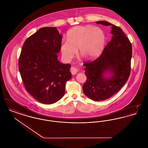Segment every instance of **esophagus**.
<instances>
[{
	"label": "esophagus",
	"mask_w": 148,
	"mask_h": 148,
	"mask_svg": "<svg viewBox=\"0 0 148 148\" xmlns=\"http://www.w3.org/2000/svg\"><path fill=\"white\" fill-rule=\"evenodd\" d=\"M79 71V68H77L76 67L72 66L71 68V71L73 75H75L77 73V72Z\"/></svg>",
	"instance_id": "34e87169"
}]
</instances>
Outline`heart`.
Segmentation results:
<instances>
[{"mask_svg": "<svg viewBox=\"0 0 148 148\" xmlns=\"http://www.w3.org/2000/svg\"><path fill=\"white\" fill-rule=\"evenodd\" d=\"M68 40H63L60 49L64 58L70 60L79 48L80 53L86 58L98 56L104 49L106 36L100 28L88 25L75 27L68 32Z\"/></svg>", "mask_w": 148, "mask_h": 148, "instance_id": "heart-1", "label": "heart"}]
</instances>
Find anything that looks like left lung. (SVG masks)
<instances>
[{"label":"left lung","mask_w":148,"mask_h":148,"mask_svg":"<svg viewBox=\"0 0 148 148\" xmlns=\"http://www.w3.org/2000/svg\"><path fill=\"white\" fill-rule=\"evenodd\" d=\"M112 25V40L96 59L84 64L87 79L83 86L86 96L94 101L112 97L125 84L130 74L132 46L122 29L108 21H96ZM108 73L107 77L105 74Z\"/></svg>","instance_id":"8db88e82"}]
</instances>
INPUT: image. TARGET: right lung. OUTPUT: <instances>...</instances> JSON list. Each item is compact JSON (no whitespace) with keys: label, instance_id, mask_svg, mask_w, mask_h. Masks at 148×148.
I'll list each match as a JSON object with an SVG mask.
<instances>
[{"label":"right lung","instance_id":"right-lung-1","mask_svg":"<svg viewBox=\"0 0 148 148\" xmlns=\"http://www.w3.org/2000/svg\"><path fill=\"white\" fill-rule=\"evenodd\" d=\"M62 35L56 27H44L25 41L19 59V69L27 91L45 104L63 98L66 82L71 79V65L60 63Z\"/></svg>","mask_w":148,"mask_h":148}]
</instances>
